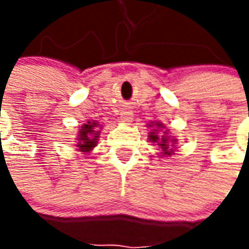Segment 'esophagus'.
Instances as JSON below:
<instances>
[{
	"label": "esophagus",
	"mask_w": 249,
	"mask_h": 249,
	"mask_svg": "<svg viewBox=\"0 0 249 249\" xmlns=\"http://www.w3.org/2000/svg\"><path fill=\"white\" fill-rule=\"evenodd\" d=\"M120 119H121L123 123H130V121L133 120V117H132V112H129V110H124V112H121V114H120Z\"/></svg>",
	"instance_id": "1"
}]
</instances>
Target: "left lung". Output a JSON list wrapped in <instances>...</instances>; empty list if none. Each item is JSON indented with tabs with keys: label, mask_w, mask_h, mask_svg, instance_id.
<instances>
[{
	"label": "left lung",
	"mask_w": 249,
	"mask_h": 249,
	"mask_svg": "<svg viewBox=\"0 0 249 249\" xmlns=\"http://www.w3.org/2000/svg\"><path fill=\"white\" fill-rule=\"evenodd\" d=\"M156 125L159 126V128H161V124H159V123H157ZM149 140L153 141V142H156L157 140H160L159 141V145L162 148L164 155H171V151H172V149H171V151H168V148H169V141H176V140H169L167 136H162L161 139H159L156 130H153V132H151V133H149Z\"/></svg>",
	"instance_id": "8db88e82"
}]
</instances>
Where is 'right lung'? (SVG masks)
<instances>
[{"mask_svg": "<svg viewBox=\"0 0 249 249\" xmlns=\"http://www.w3.org/2000/svg\"><path fill=\"white\" fill-rule=\"evenodd\" d=\"M98 124L97 123H88V124H84L81 126V129L78 132V144L77 146L80 148L81 152H89L92 149L93 146H96V142H97L98 133L97 132Z\"/></svg>", "mask_w": 249, "mask_h": 249, "instance_id": "1", "label": "right lung"}]
</instances>
